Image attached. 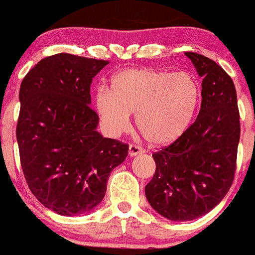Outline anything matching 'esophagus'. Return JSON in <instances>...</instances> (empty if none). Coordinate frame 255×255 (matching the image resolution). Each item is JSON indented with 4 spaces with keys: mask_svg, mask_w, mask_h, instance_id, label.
<instances>
[{
    "mask_svg": "<svg viewBox=\"0 0 255 255\" xmlns=\"http://www.w3.org/2000/svg\"><path fill=\"white\" fill-rule=\"evenodd\" d=\"M142 152H143V149H142L141 147L135 146V144H129V147H128V156H130V157H134V156H137V154H141Z\"/></svg>",
    "mask_w": 255,
    "mask_h": 255,
    "instance_id": "obj_1",
    "label": "esophagus"
}]
</instances>
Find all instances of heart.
Listing matches in <instances>:
<instances>
[{
	"mask_svg": "<svg viewBox=\"0 0 255 255\" xmlns=\"http://www.w3.org/2000/svg\"><path fill=\"white\" fill-rule=\"evenodd\" d=\"M201 99V87L189 71L130 68L111 79V90L95 94V111L112 137L125 132L135 113V125L149 144L170 146L191 126Z\"/></svg>",
	"mask_w": 255,
	"mask_h": 255,
	"instance_id": "obj_1",
	"label": "heart"
}]
</instances>
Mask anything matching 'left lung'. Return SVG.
<instances>
[{"instance_id":"left-lung-1","label":"left lung","mask_w":255,"mask_h":255,"mask_svg":"<svg viewBox=\"0 0 255 255\" xmlns=\"http://www.w3.org/2000/svg\"><path fill=\"white\" fill-rule=\"evenodd\" d=\"M186 56L203 78L200 112L181 138L152 154L156 171L144 189L149 205L172 221L200 218L224 199L234 180L240 138L232 78L206 56Z\"/></svg>"}]
</instances>
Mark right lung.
Returning <instances> with one entry per match:
<instances>
[{
    "label": "right lung",
    "instance_id": "1",
    "mask_svg": "<svg viewBox=\"0 0 255 255\" xmlns=\"http://www.w3.org/2000/svg\"><path fill=\"white\" fill-rule=\"evenodd\" d=\"M107 64L61 52L40 60L21 83V167L31 192L59 215L93 210L128 154V144L97 130L99 117L89 106L93 78Z\"/></svg>",
    "mask_w": 255,
    "mask_h": 255
}]
</instances>
